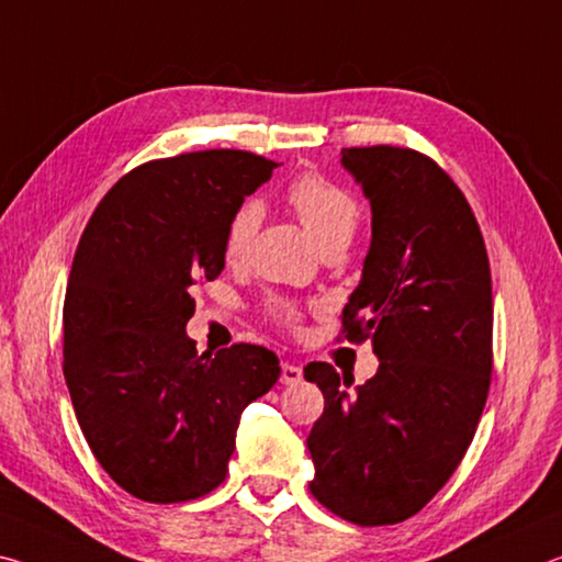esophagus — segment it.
<instances>
[{
    "mask_svg": "<svg viewBox=\"0 0 562 562\" xmlns=\"http://www.w3.org/2000/svg\"><path fill=\"white\" fill-rule=\"evenodd\" d=\"M301 379H303L301 366H296V363H281V383L293 385V383H301Z\"/></svg>",
    "mask_w": 562,
    "mask_h": 562,
    "instance_id": "esophagus-1",
    "label": "esophagus"
}]
</instances>
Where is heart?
I'll use <instances>...</instances> for the list:
<instances>
[{
  "label": "heart",
  "instance_id": "b5f03b06",
  "mask_svg": "<svg viewBox=\"0 0 562 562\" xmlns=\"http://www.w3.org/2000/svg\"><path fill=\"white\" fill-rule=\"evenodd\" d=\"M286 201L291 209L296 211L301 224L308 228V234L316 238V244L324 248L338 241H351L358 224V204L356 199L348 194L338 183L328 181L316 173H306L296 181L289 183ZM261 224V206L256 201H244L241 206L234 211L232 221L226 226L224 236V256L226 261H241L248 254L256 232ZM271 314L281 321V324L293 326L299 321V308L291 301H273Z\"/></svg>",
  "mask_w": 562,
  "mask_h": 562
}]
</instances>
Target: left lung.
<instances>
[{"instance_id": "1", "label": "left lung", "mask_w": 562, "mask_h": 562, "mask_svg": "<svg viewBox=\"0 0 562 562\" xmlns=\"http://www.w3.org/2000/svg\"><path fill=\"white\" fill-rule=\"evenodd\" d=\"M341 164L371 201L363 276L344 308L348 341H371L379 371L308 363L324 416L306 438L314 498L356 526L416 515L463 461L488 398L493 289L483 234L453 179L426 154L353 146Z\"/></svg>"}]
</instances>
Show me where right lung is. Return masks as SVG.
<instances>
[{"instance_id": "obj_1", "label": "right lung", "mask_w": 562, "mask_h": 562, "mask_svg": "<svg viewBox=\"0 0 562 562\" xmlns=\"http://www.w3.org/2000/svg\"><path fill=\"white\" fill-rule=\"evenodd\" d=\"M276 161L209 149L149 161L99 201L64 299V379L91 453L134 498L181 503L224 483L248 403L279 358L234 344L199 356L196 286L224 271L234 211Z\"/></svg>"}]
</instances>
